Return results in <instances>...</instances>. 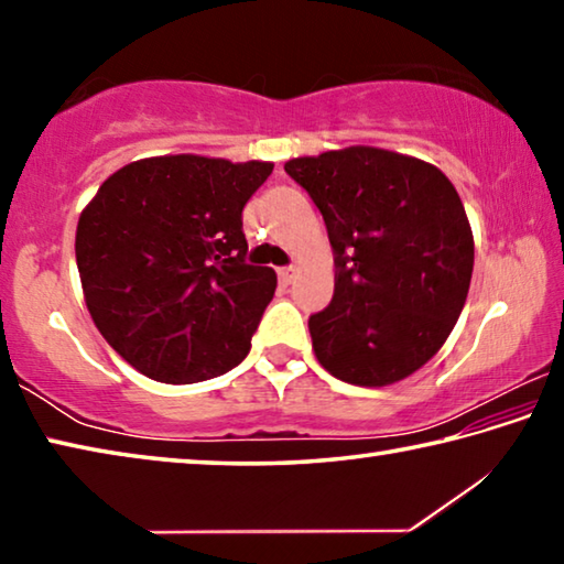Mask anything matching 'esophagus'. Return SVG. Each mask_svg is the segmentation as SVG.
Wrapping results in <instances>:
<instances>
[{
    "label": "esophagus",
    "mask_w": 564,
    "mask_h": 564,
    "mask_svg": "<svg viewBox=\"0 0 564 564\" xmlns=\"http://www.w3.org/2000/svg\"><path fill=\"white\" fill-rule=\"evenodd\" d=\"M293 279H295V269H293V265H283V269H279V281H281L283 285H289Z\"/></svg>",
    "instance_id": "esophagus-1"
}]
</instances>
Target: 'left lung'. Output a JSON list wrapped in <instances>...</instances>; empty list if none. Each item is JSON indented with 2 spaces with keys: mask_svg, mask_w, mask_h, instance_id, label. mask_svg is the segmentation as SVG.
Here are the masks:
<instances>
[{
  "mask_svg": "<svg viewBox=\"0 0 564 564\" xmlns=\"http://www.w3.org/2000/svg\"><path fill=\"white\" fill-rule=\"evenodd\" d=\"M323 214L336 263L328 308L308 330L321 366L380 388L431 360L460 318L473 279V231L441 169L373 147L283 166Z\"/></svg>",
  "mask_w": 564,
  "mask_h": 564,
  "instance_id": "8db88e82",
  "label": "left lung"
}]
</instances>
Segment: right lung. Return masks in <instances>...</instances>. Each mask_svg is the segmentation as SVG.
Instances as JSON below:
<instances>
[{
    "label": "right lung",
    "instance_id": "add662e5",
    "mask_svg": "<svg viewBox=\"0 0 564 564\" xmlns=\"http://www.w3.org/2000/svg\"><path fill=\"white\" fill-rule=\"evenodd\" d=\"M273 164L141 159L99 186L76 226V265L109 346L159 383L224 376L251 350L275 291L246 261L243 206Z\"/></svg>",
    "mask_w": 564,
    "mask_h": 564
}]
</instances>
